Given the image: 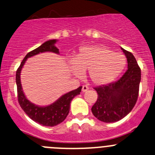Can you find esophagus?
Segmentation results:
<instances>
[{"instance_id": "esophagus-1", "label": "esophagus", "mask_w": 155, "mask_h": 155, "mask_svg": "<svg viewBox=\"0 0 155 155\" xmlns=\"http://www.w3.org/2000/svg\"><path fill=\"white\" fill-rule=\"evenodd\" d=\"M88 89H89V87H88V86H87V85H83V86H82V91H83V92H86L87 91H88Z\"/></svg>"}]
</instances>
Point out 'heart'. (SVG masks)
<instances>
[{
  "label": "heart",
  "mask_w": 155,
  "mask_h": 155,
  "mask_svg": "<svg viewBox=\"0 0 155 155\" xmlns=\"http://www.w3.org/2000/svg\"><path fill=\"white\" fill-rule=\"evenodd\" d=\"M71 68L77 75L88 70L90 80L97 85H104L116 80L124 70L126 58L103 45L81 47L71 61Z\"/></svg>",
  "instance_id": "heart-1"
}]
</instances>
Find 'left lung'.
I'll return each instance as SVG.
<instances>
[{
	"mask_svg": "<svg viewBox=\"0 0 155 155\" xmlns=\"http://www.w3.org/2000/svg\"><path fill=\"white\" fill-rule=\"evenodd\" d=\"M128 61V69L117 81L94 88L98 97L91 108L93 114L104 123H114L127 116L138 97L141 68L133 54L122 48Z\"/></svg>",
	"mask_w": 155,
	"mask_h": 155,
	"instance_id": "obj_1",
	"label": "left lung"
}]
</instances>
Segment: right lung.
<instances>
[{"mask_svg": "<svg viewBox=\"0 0 155 155\" xmlns=\"http://www.w3.org/2000/svg\"><path fill=\"white\" fill-rule=\"evenodd\" d=\"M55 42H56L55 39L48 40L44 42L36 49L28 52L16 72V83H17V99H18L19 104L31 119L45 126H54L62 123L68 114L72 99L78 94H80L82 88V87H79L76 90H74L63 95L56 102H54L51 105L44 107L34 105L29 102L25 97L20 83V71L25 61L29 57L33 56L40 52L52 51L54 53H58L59 52L58 49L54 45Z\"/></svg>", "mask_w": 155, "mask_h": 155, "instance_id": "add662e5", "label": "right lung"}]
</instances>
